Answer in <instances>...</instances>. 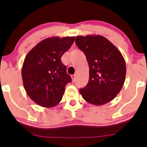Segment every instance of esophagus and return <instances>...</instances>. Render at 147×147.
Segmentation results:
<instances>
[{"instance_id": "1", "label": "esophagus", "mask_w": 147, "mask_h": 147, "mask_svg": "<svg viewBox=\"0 0 147 147\" xmlns=\"http://www.w3.org/2000/svg\"><path fill=\"white\" fill-rule=\"evenodd\" d=\"M76 78H77V75H72V82H76Z\"/></svg>"}]
</instances>
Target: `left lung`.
Here are the masks:
<instances>
[{"label":"left lung","instance_id":"1","mask_svg":"<svg viewBox=\"0 0 147 147\" xmlns=\"http://www.w3.org/2000/svg\"><path fill=\"white\" fill-rule=\"evenodd\" d=\"M75 43L85 54L89 65L88 83L79 89L82 97L98 106L113 100L125 81L126 63L121 52L99 35L77 36Z\"/></svg>","mask_w":147,"mask_h":147}]
</instances>
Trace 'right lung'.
I'll return each instance as SVG.
<instances>
[{
    "mask_svg": "<svg viewBox=\"0 0 147 147\" xmlns=\"http://www.w3.org/2000/svg\"><path fill=\"white\" fill-rule=\"evenodd\" d=\"M75 39V37L46 38L25 57L22 68L23 86L28 96L39 106H56L61 100L65 85L72 82L61 58Z\"/></svg>",
    "mask_w": 147,
    "mask_h": 147,
    "instance_id": "1",
    "label": "right lung"
}]
</instances>
